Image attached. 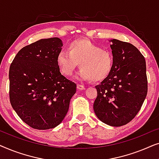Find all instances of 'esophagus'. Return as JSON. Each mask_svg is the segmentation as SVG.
<instances>
[{"mask_svg": "<svg viewBox=\"0 0 159 159\" xmlns=\"http://www.w3.org/2000/svg\"><path fill=\"white\" fill-rule=\"evenodd\" d=\"M77 87V89L79 90H84V89H85V88H84V85H82V84H78Z\"/></svg>", "mask_w": 159, "mask_h": 159, "instance_id": "1", "label": "esophagus"}]
</instances>
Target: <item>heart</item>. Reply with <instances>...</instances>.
Masks as SVG:
<instances>
[{"label": "heart", "instance_id": "obj_1", "mask_svg": "<svg viewBox=\"0 0 159 159\" xmlns=\"http://www.w3.org/2000/svg\"><path fill=\"white\" fill-rule=\"evenodd\" d=\"M63 75L71 76L80 64L78 80L101 82L106 79L114 66V56L88 40L80 39L70 43L66 51H61L56 58Z\"/></svg>", "mask_w": 159, "mask_h": 159}]
</instances>
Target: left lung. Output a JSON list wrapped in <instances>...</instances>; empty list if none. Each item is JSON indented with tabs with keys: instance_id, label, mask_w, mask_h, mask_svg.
I'll list each match as a JSON object with an SVG mask.
<instances>
[{
	"instance_id": "obj_1",
	"label": "left lung",
	"mask_w": 159,
	"mask_h": 159,
	"mask_svg": "<svg viewBox=\"0 0 159 159\" xmlns=\"http://www.w3.org/2000/svg\"><path fill=\"white\" fill-rule=\"evenodd\" d=\"M109 42L114 66L108 77L95 86L93 109L102 122L120 127L134 118L146 98V64L133 45L116 39Z\"/></svg>"
}]
</instances>
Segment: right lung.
Segmentation results:
<instances>
[{"mask_svg": "<svg viewBox=\"0 0 159 159\" xmlns=\"http://www.w3.org/2000/svg\"><path fill=\"white\" fill-rule=\"evenodd\" d=\"M58 38L41 39L18 52L9 69V96L21 120L34 129H53L68 112L77 84L60 72Z\"/></svg>", "mask_w": 159, "mask_h": 159, "instance_id": "obj_1", "label": "right lung"}]
</instances>
